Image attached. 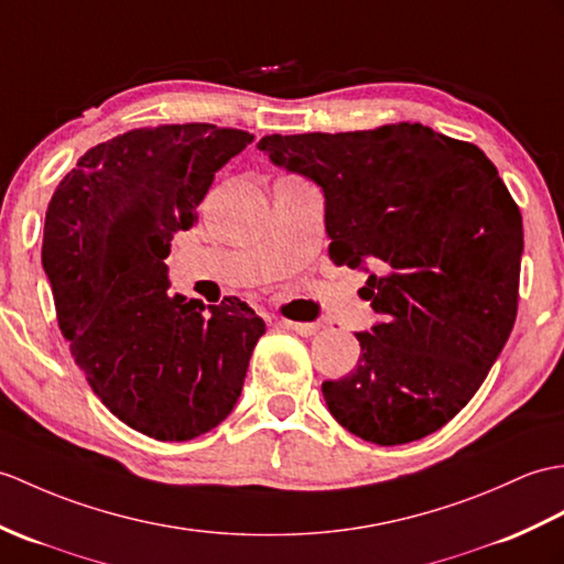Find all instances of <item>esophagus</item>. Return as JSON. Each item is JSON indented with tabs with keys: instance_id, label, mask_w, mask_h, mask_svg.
<instances>
[{
	"instance_id": "obj_1",
	"label": "esophagus",
	"mask_w": 564,
	"mask_h": 564,
	"mask_svg": "<svg viewBox=\"0 0 564 564\" xmlns=\"http://www.w3.org/2000/svg\"><path fill=\"white\" fill-rule=\"evenodd\" d=\"M281 326L288 332H295L300 336H314L319 332V324H310V322H291V319H281Z\"/></svg>"
}]
</instances>
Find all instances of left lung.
Returning <instances> with one entry per match:
<instances>
[{
  "instance_id": "1",
  "label": "left lung",
  "mask_w": 564,
  "mask_h": 564,
  "mask_svg": "<svg viewBox=\"0 0 564 564\" xmlns=\"http://www.w3.org/2000/svg\"><path fill=\"white\" fill-rule=\"evenodd\" d=\"M257 147L322 187L334 264L375 269L360 295L382 322L356 334V368L322 384L332 415L382 447L447 425L517 319L523 230L497 167L417 122Z\"/></svg>"
}]
</instances>
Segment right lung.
<instances>
[{
  "label": "right lung",
  "instance_id": "obj_1",
  "mask_svg": "<svg viewBox=\"0 0 564 564\" xmlns=\"http://www.w3.org/2000/svg\"><path fill=\"white\" fill-rule=\"evenodd\" d=\"M252 134L141 127L88 149L47 204L43 269L74 362L132 430L185 442L226 421L267 324L238 297L170 293L165 257Z\"/></svg>",
  "mask_w": 564,
  "mask_h": 564
}]
</instances>
